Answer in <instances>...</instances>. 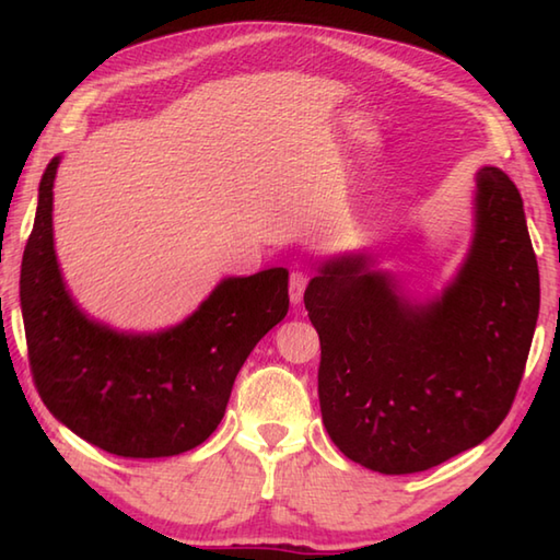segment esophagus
Listing matches in <instances>:
<instances>
[{
  "instance_id": "obj_1",
  "label": "esophagus",
  "mask_w": 560,
  "mask_h": 560,
  "mask_svg": "<svg viewBox=\"0 0 560 560\" xmlns=\"http://www.w3.org/2000/svg\"><path fill=\"white\" fill-rule=\"evenodd\" d=\"M307 281H311V277H307V271H303V269H293L291 271L289 293H291V303L293 305H301L303 303V293L307 289Z\"/></svg>"
}]
</instances>
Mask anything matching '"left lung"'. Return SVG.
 <instances>
[{"mask_svg": "<svg viewBox=\"0 0 560 560\" xmlns=\"http://www.w3.org/2000/svg\"><path fill=\"white\" fill-rule=\"evenodd\" d=\"M477 229L455 281L413 303L371 257L329 259L305 289L323 423L343 455L413 474L483 443L513 407L539 317V267L515 183L477 173Z\"/></svg>", "mask_w": 560, "mask_h": 560, "instance_id": "1", "label": "left lung"}]
</instances>
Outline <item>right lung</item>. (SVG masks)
Masks as SVG:
<instances>
[{
  "mask_svg": "<svg viewBox=\"0 0 560 560\" xmlns=\"http://www.w3.org/2000/svg\"><path fill=\"white\" fill-rule=\"evenodd\" d=\"M43 173L38 211L21 265V313L38 395L57 421L117 457H173L217 431L235 375L289 313V271L223 279L185 323L125 335L71 301L52 241V185Z\"/></svg>",
  "mask_w": 560,
  "mask_h": 560,
  "instance_id": "add662e5",
  "label": "right lung"
}]
</instances>
